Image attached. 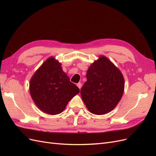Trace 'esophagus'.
Wrapping results in <instances>:
<instances>
[{"instance_id": "1", "label": "esophagus", "mask_w": 156, "mask_h": 156, "mask_svg": "<svg viewBox=\"0 0 156 156\" xmlns=\"http://www.w3.org/2000/svg\"><path fill=\"white\" fill-rule=\"evenodd\" d=\"M77 86L78 87V88H79V89H81V87H82V83H77Z\"/></svg>"}]
</instances>
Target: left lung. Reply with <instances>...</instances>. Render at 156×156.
Masks as SVG:
<instances>
[{"label": "left lung", "instance_id": "left-lung-1", "mask_svg": "<svg viewBox=\"0 0 156 156\" xmlns=\"http://www.w3.org/2000/svg\"><path fill=\"white\" fill-rule=\"evenodd\" d=\"M87 79L81 95L88 111L101 115L115 108L124 90V79L120 71L105 56H100L88 69Z\"/></svg>", "mask_w": 156, "mask_h": 156}]
</instances>
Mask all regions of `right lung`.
I'll return each instance as SVG.
<instances>
[{
  "mask_svg": "<svg viewBox=\"0 0 156 156\" xmlns=\"http://www.w3.org/2000/svg\"><path fill=\"white\" fill-rule=\"evenodd\" d=\"M29 90L36 106L51 115L62 112L71 99L80 91L70 82L61 64L54 57L47 59L36 70L30 79Z\"/></svg>",
  "mask_w": 156,
  "mask_h": 156,
  "instance_id": "right-lung-1",
  "label": "right lung"
}]
</instances>
